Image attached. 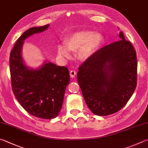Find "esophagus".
<instances>
[{
    "instance_id": "esophagus-1",
    "label": "esophagus",
    "mask_w": 148,
    "mask_h": 148,
    "mask_svg": "<svg viewBox=\"0 0 148 148\" xmlns=\"http://www.w3.org/2000/svg\"><path fill=\"white\" fill-rule=\"evenodd\" d=\"M76 73H77V72H76V71L74 70V69H71V70H70V72H69V74H70V77L71 78L75 77V75H76Z\"/></svg>"
}]
</instances>
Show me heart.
Wrapping results in <instances>:
<instances>
[{
    "instance_id": "1",
    "label": "heart",
    "mask_w": 148,
    "mask_h": 148,
    "mask_svg": "<svg viewBox=\"0 0 148 148\" xmlns=\"http://www.w3.org/2000/svg\"><path fill=\"white\" fill-rule=\"evenodd\" d=\"M102 41V35L98 32L80 31L69 36L65 40V44L58 46V55L61 57L68 58L70 51H77L79 59L86 60L95 51Z\"/></svg>"
}]
</instances>
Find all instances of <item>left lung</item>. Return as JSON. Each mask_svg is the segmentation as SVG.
I'll return each mask as SVG.
<instances>
[{
  "mask_svg": "<svg viewBox=\"0 0 148 148\" xmlns=\"http://www.w3.org/2000/svg\"><path fill=\"white\" fill-rule=\"evenodd\" d=\"M121 40L99 49L79 67L77 81L94 114L106 116L127 104L135 90L137 60L132 44Z\"/></svg>",
  "mask_w": 148,
  "mask_h": 148,
  "instance_id": "8db88e82",
  "label": "left lung"
}]
</instances>
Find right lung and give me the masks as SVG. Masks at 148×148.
Here are the masks:
<instances>
[{
  "label": "right lung",
  "mask_w": 148,
  "mask_h": 148,
  "mask_svg": "<svg viewBox=\"0 0 148 148\" xmlns=\"http://www.w3.org/2000/svg\"><path fill=\"white\" fill-rule=\"evenodd\" d=\"M47 24L26 31L14 45L10 56L11 82L13 94L25 110L44 119L56 117L60 112L66 86L69 83L68 69L51 62L38 69H29L21 57L24 40L48 28Z\"/></svg>",
  "instance_id": "add662e5"
}]
</instances>
